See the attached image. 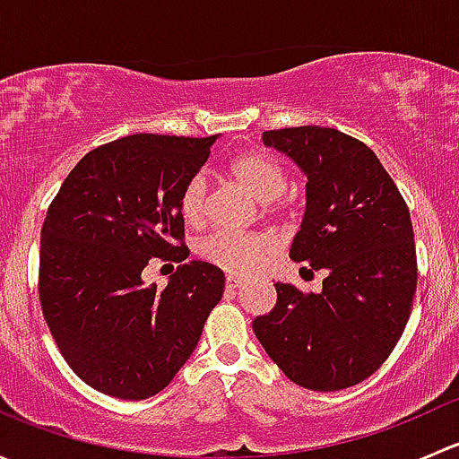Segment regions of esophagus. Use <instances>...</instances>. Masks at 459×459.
Listing matches in <instances>:
<instances>
[{
  "mask_svg": "<svg viewBox=\"0 0 459 459\" xmlns=\"http://www.w3.org/2000/svg\"><path fill=\"white\" fill-rule=\"evenodd\" d=\"M239 286H242V280H239V277H233V275L226 277V290H238Z\"/></svg>",
  "mask_w": 459,
  "mask_h": 459,
  "instance_id": "obj_1",
  "label": "esophagus"
}]
</instances>
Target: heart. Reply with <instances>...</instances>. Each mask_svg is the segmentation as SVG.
Returning a JSON list of instances; mask_svg holds the SVG:
<instances>
[{
    "label": "heart",
    "instance_id": "heart-1",
    "mask_svg": "<svg viewBox=\"0 0 459 459\" xmlns=\"http://www.w3.org/2000/svg\"><path fill=\"white\" fill-rule=\"evenodd\" d=\"M230 175L259 202H264V215L277 221H290L295 217L293 197L286 193L289 175L284 164L266 151H247L230 161ZM206 191L204 175H193L179 191V215L186 224L200 226L206 220ZM200 257L230 275H253L268 264L273 247L257 233H230L217 230L200 244Z\"/></svg>",
    "mask_w": 459,
    "mask_h": 459
}]
</instances>
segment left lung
<instances>
[{
  "instance_id": "obj_1",
  "label": "left lung",
  "mask_w": 459,
  "mask_h": 459,
  "mask_svg": "<svg viewBox=\"0 0 459 459\" xmlns=\"http://www.w3.org/2000/svg\"><path fill=\"white\" fill-rule=\"evenodd\" d=\"M262 137L307 173V212L290 259L326 277L322 293L308 295L277 281L275 308L255 317L253 331L298 386H355L386 362L413 308L409 206L371 148L337 128H277Z\"/></svg>"
}]
</instances>
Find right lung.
<instances>
[{
    "label": "right lung",
    "instance_id": "obj_1",
    "mask_svg": "<svg viewBox=\"0 0 459 459\" xmlns=\"http://www.w3.org/2000/svg\"><path fill=\"white\" fill-rule=\"evenodd\" d=\"M211 137L137 133L92 148L64 179L41 229L39 302L59 353L82 382L119 400L170 384L224 293V273L188 257L179 191ZM179 261L164 290L151 258Z\"/></svg>",
    "mask_w": 459,
    "mask_h": 459
}]
</instances>
